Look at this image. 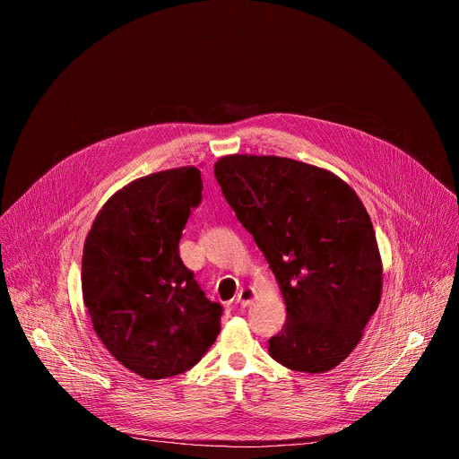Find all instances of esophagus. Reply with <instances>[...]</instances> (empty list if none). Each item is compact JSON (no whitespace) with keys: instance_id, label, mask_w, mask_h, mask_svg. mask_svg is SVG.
<instances>
[{"instance_id":"esophagus-1","label":"esophagus","mask_w":459,"mask_h":459,"mask_svg":"<svg viewBox=\"0 0 459 459\" xmlns=\"http://www.w3.org/2000/svg\"><path fill=\"white\" fill-rule=\"evenodd\" d=\"M254 299H255V290L250 289V287L241 289V290L238 292V296H236V303H238L239 307H248V305H252Z\"/></svg>"}]
</instances>
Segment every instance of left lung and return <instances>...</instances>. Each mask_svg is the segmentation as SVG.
Segmentation results:
<instances>
[{
  "mask_svg": "<svg viewBox=\"0 0 459 459\" xmlns=\"http://www.w3.org/2000/svg\"><path fill=\"white\" fill-rule=\"evenodd\" d=\"M214 174L287 307L269 354L298 372L338 367L359 343L383 289L374 227L358 194L331 170L280 156H223Z\"/></svg>",
  "mask_w": 459,
  "mask_h": 459,
  "instance_id": "obj_1",
  "label": "left lung"
}]
</instances>
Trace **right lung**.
<instances>
[{
  "label": "right lung",
  "instance_id": "add662e5",
  "mask_svg": "<svg viewBox=\"0 0 459 459\" xmlns=\"http://www.w3.org/2000/svg\"><path fill=\"white\" fill-rule=\"evenodd\" d=\"M202 202L192 165L130 181L98 212L82 257V290L107 351L145 379L198 363L221 329V305L205 298L179 257L190 209Z\"/></svg>",
  "mask_w": 459,
  "mask_h": 459
}]
</instances>
